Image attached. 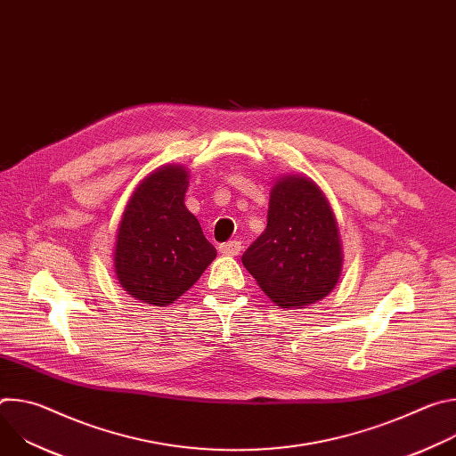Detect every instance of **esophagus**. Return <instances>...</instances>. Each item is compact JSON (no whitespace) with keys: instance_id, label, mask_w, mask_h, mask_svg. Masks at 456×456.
Masks as SVG:
<instances>
[{"instance_id":"obj_1","label":"esophagus","mask_w":456,"mask_h":456,"mask_svg":"<svg viewBox=\"0 0 456 456\" xmlns=\"http://www.w3.org/2000/svg\"><path fill=\"white\" fill-rule=\"evenodd\" d=\"M240 250H241V241H238V240H232V241H227V243L220 245V252L225 254V256H238Z\"/></svg>"}]
</instances>
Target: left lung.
<instances>
[{"label":"left lung","instance_id":"left-lung-1","mask_svg":"<svg viewBox=\"0 0 456 456\" xmlns=\"http://www.w3.org/2000/svg\"><path fill=\"white\" fill-rule=\"evenodd\" d=\"M243 267L281 308L327 297L343 271L334 211L308 176L287 175L271 191L267 229L241 256Z\"/></svg>","mask_w":456,"mask_h":456}]
</instances>
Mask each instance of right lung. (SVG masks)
<instances>
[{
  "instance_id": "1",
  "label": "right lung",
  "mask_w": 456,
  "mask_h": 456,
  "mask_svg": "<svg viewBox=\"0 0 456 456\" xmlns=\"http://www.w3.org/2000/svg\"><path fill=\"white\" fill-rule=\"evenodd\" d=\"M187 178L183 166L155 169L135 187L122 213L113 267L122 289L142 303L176 301L216 257L183 204Z\"/></svg>"
}]
</instances>
